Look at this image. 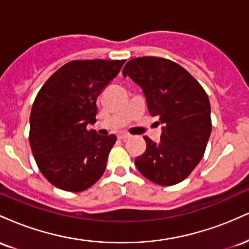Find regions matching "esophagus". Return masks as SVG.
<instances>
[{
    "label": "esophagus",
    "instance_id": "34e87169",
    "mask_svg": "<svg viewBox=\"0 0 249 249\" xmlns=\"http://www.w3.org/2000/svg\"><path fill=\"white\" fill-rule=\"evenodd\" d=\"M118 138L119 139H123V141H124V139L130 138V134L126 133V132H121V133L118 134Z\"/></svg>",
    "mask_w": 249,
    "mask_h": 249
}]
</instances>
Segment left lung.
Here are the masks:
<instances>
[{
  "mask_svg": "<svg viewBox=\"0 0 249 249\" xmlns=\"http://www.w3.org/2000/svg\"><path fill=\"white\" fill-rule=\"evenodd\" d=\"M123 75L142 88L148 112L161 125L160 142L144 137L146 150L134 164L154 184H178L190 176L206 150L212 131L207 93L188 71L160 57L131 59Z\"/></svg>",
  "mask_w": 249,
  "mask_h": 249,
  "instance_id": "left-lung-1",
  "label": "left lung"
}]
</instances>
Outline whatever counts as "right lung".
<instances>
[{
	"mask_svg": "<svg viewBox=\"0 0 249 249\" xmlns=\"http://www.w3.org/2000/svg\"><path fill=\"white\" fill-rule=\"evenodd\" d=\"M124 63L71 61L37 93L30 113V146L39 171L53 186L82 192L104 173L117 137L87 127L96 123L97 97Z\"/></svg>",
	"mask_w": 249,
	"mask_h": 249,
	"instance_id": "right-lung-1",
	"label": "right lung"
}]
</instances>
